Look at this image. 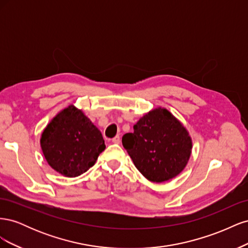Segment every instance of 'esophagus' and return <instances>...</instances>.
Wrapping results in <instances>:
<instances>
[{"label": "esophagus", "instance_id": "obj_1", "mask_svg": "<svg viewBox=\"0 0 248 248\" xmlns=\"http://www.w3.org/2000/svg\"><path fill=\"white\" fill-rule=\"evenodd\" d=\"M111 141L114 142V144H119V142H120V137H119V136H116L114 139L111 140Z\"/></svg>", "mask_w": 248, "mask_h": 248}]
</instances>
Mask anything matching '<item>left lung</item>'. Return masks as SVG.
<instances>
[{
    "mask_svg": "<svg viewBox=\"0 0 248 248\" xmlns=\"http://www.w3.org/2000/svg\"><path fill=\"white\" fill-rule=\"evenodd\" d=\"M133 130L124 134L122 144L134 166L149 181H168L184 170L191 154V138L167 108L149 111Z\"/></svg>",
    "mask_w": 248,
    "mask_h": 248,
    "instance_id": "obj_1",
    "label": "left lung"
}]
</instances>
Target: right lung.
<instances>
[{"instance_id": "obj_1", "label": "right lung", "mask_w": 248, "mask_h": 248, "mask_svg": "<svg viewBox=\"0 0 248 248\" xmlns=\"http://www.w3.org/2000/svg\"><path fill=\"white\" fill-rule=\"evenodd\" d=\"M40 145L47 163L65 177L84 174L106 149L100 130L74 106L60 111L47 124Z\"/></svg>"}]
</instances>
